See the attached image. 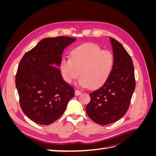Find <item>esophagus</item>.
Returning a JSON list of instances; mask_svg holds the SVG:
<instances>
[{"instance_id": "34e87169", "label": "esophagus", "mask_w": 156, "mask_h": 156, "mask_svg": "<svg viewBox=\"0 0 156 156\" xmlns=\"http://www.w3.org/2000/svg\"><path fill=\"white\" fill-rule=\"evenodd\" d=\"M81 93H82L81 91L78 90H75V96H79V95H80V94H81Z\"/></svg>"}]
</instances>
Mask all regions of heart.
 I'll use <instances>...</instances> for the list:
<instances>
[{
  "label": "heart",
  "mask_w": 156,
  "mask_h": 156,
  "mask_svg": "<svg viewBox=\"0 0 156 156\" xmlns=\"http://www.w3.org/2000/svg\"><path fill=\"white\" fill-rule=\"evenodd\" d=\"M113 66L114 57L111 52L101 51L98 46L88 44L74 49L71 58L64 57L61 60L60 69L66 83H73L80 74V85L98 88L110 77Z\"/></svg>",
  "instance_id": "heart-1"
}]
</instances>
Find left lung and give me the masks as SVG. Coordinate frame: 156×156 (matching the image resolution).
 <instances>
[{"label": "left lung", "mask_w": 156, "mask_h": 156, "mask_svg": "<svg viewBox=\"0 0 156 156\" xmlns=\"http://www.w3.org/2000/svg\"><path fill=\"white\" fill-rule=\"evenodd\" d=\"M114 66L103 85L90 93L88 116L96 123L107 125L123 117L129 107L135 88L134 66L130 55L120 42L110 37Z\"/></svg>", "instance_id": "1"}]
</instances>
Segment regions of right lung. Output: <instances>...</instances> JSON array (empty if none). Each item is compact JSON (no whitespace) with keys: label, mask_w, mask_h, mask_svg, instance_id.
Returning <instances> with one entry per match:
<instances>
[{"label":"right lung","mask_w":156,"mask_h":156,"mask_svg":"<svg viewBox=\"0 0 156 156\" xmlns=\"http://www.w3.org/2000/svg\"><path fill=\"white\" fill-rule=\"evenodd\" d=\"M76 38L47 37L23 56L16 86L23 112L33 122L49 125L62 115L73 98V88L65 82L59 69L64 49Z\"/></svg>","instance_id":"1"}]
</instances>
